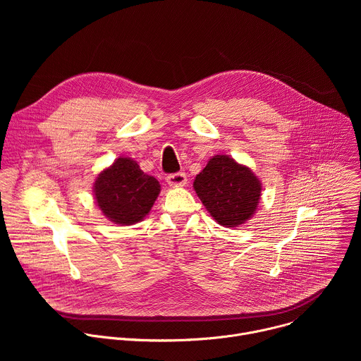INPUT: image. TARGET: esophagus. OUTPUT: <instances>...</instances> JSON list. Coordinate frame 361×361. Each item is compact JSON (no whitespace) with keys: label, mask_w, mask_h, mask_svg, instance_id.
Wrapping results in <instances>:
<instances>
[{"label":"esophagus","mask_w":361,"mask_h":361,"mask_svg":"<svg viewBox=\"0 0 361 361\" xmlns=\"http://www.w3.org/2000/svg\"><path fill=\"white\" fill-rule=\"evenodd\" d=\"M167 183L171 187H183L187 184V176L184 173H176V174H170L167 177Z\"/></svg>","instance_id":"esophagus-1"}]
</instances>
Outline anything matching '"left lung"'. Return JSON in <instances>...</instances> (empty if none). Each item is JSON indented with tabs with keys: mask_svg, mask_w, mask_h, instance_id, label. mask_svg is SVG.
I'll use <instances>...</instances> for the list:
<instances>
[{
	"mask_svg": "<svg viewBox=\"0 0 361 361\" xmlns=\"http://www.w3.org/2000/svg\"><path fill=\"white\" fill-rule=\"evenodd\" d=\"M210 216L224 227L244 224L255 214L262 181L230 156H214L192 184Z\"/></svg>",
	"mask_w": 361,
	"mask_h": 361,
	"instance_id": "obj_1",
	"label": "left lung"
}]
</instances>
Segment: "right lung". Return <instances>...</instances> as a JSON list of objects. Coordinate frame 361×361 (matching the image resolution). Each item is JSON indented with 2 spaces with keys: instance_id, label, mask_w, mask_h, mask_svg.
Listing matches in <instances>:
<instances>
[{
  "instance_id": "1",
  "label": "right lung",
  "mask_w": 361,
  "mask_h": 361,
  "mask_svg": "<svg viewBox=\"0 0 361 361\" xmlns=\"http://www.w3.org/2000/svg\"><path fill=\"white\" fill-rule=\"evenodd\" d=\"M160 190V183L145 174L137 161L120 157L98 174L94 183V198L101 213L110 221L131 226L149 213Z\"/></svg>"
}]
</instances>
